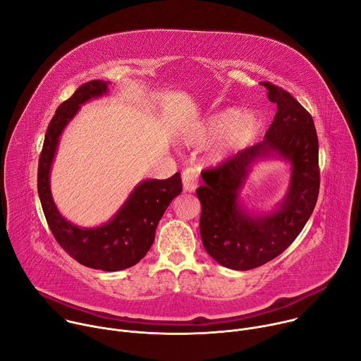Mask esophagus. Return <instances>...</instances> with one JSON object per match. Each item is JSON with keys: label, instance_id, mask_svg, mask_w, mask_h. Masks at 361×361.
Masks as SVG:
<instances>
[{"label": "esophagus", "instance_id": "obj_1", "mask_svg": "<svg viewBox=\"0 0 361 361\" xmlns=\"http://www.w3.org/2000/svg\"><path fill=\"white\" fill-rule=\"evenodd\" d=\"M181 178H183V185H184L185 191H188V192L195 191V188L198 187V173H197V170L185 169L181 174Z\"/></svg>", "mask_w": 361, "mask_h": 361}]
</instances>
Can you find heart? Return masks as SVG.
<instances>
[{"label":"heart","instance_id":"b5f03b06","mask_svg":"<svg viewBox=\"0 0 361 361\" xmlns=\"http://www.w3.org/2000/svg\"><path fill=\"white\" fill-rule=\"evenodd\" d=\"M260 127V121L252 113L240 114L235 109H224L192 127L187 141L192 145H207L216 141L213 157L221 160L238 149Z\"/></svg>","mask_w":361,"mask_h":361}]
</instances>
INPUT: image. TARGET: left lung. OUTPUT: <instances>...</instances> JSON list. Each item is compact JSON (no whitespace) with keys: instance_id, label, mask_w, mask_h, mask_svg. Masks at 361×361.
I'll use <instances>...</instances> for the list:
<instances>
[{"instance_id":"8db88e82","label":"left lung","mask_w":361,"mask_h":361,"mask_svg":"<svg viewBox=\"0 0 361 361\" xmlns=\"http://www.w3.org/2000/svg\"><path fill=\"white\" fill-rule=\"evenodd\" d=\"M277 113L263 141L220 166L202 171L197 188L201 202L200 234L213 259L231 270H251L280 255L301 233L319 197V138L314 121L286 90L262 82ZM281 158L292 164L289 191L277 211L257 216L239 204L238 195L254 162Z\"/></svg>"}]
</instances>
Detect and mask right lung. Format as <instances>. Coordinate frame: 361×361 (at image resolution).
Returning a JSON list of instances; mask_svg holds the SVG:
<instances>
[{
	"label": "right lung",
	"mask_w": 361,
	"mask_h": 361,
	"mask_svg": "<svg viewBox=\"0 0 361 361\" xmlns=\"http://www.w3.org/2000/svg\"><path fill=\"white\" fill-rule=\"evenodd\" d=\"M109 81L92 80L81 87L57 109L49 121L38 161L37 187L48 227L57 243L80 264L120 271L137 264L156 237V228L170 202L181 190L180 173L167 180H145L130 194L117 214L104 226L82 228L67 221L54 204L49 190V171L60 135L66 126L91 98L107 94Z\"/></svg>",
	"instance_id": "add662e5"
}]
</instances>
